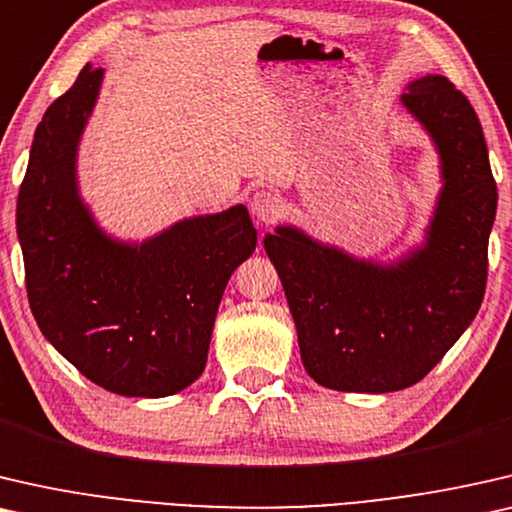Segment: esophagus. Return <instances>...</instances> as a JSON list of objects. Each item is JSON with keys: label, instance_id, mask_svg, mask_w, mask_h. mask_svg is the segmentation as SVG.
Listing matches in <instances>:
<instances>
[{"label": "esophagus", "instance_id": "obj_1", "mask_svg": "<svg viewBox=\"0 0 512 512\" xmlns=\"http://www.w3.org/2000/svg\"><path fill=\"white\" fill-rule=\"evenodd\" d=\"M250 211H253L257 222L271 225V222H276L280 218V213H283V199L269 190H257L253 194V199H250Z\"/></svg>", "mask_w": 512, "mask_h": 512}]
</instances>
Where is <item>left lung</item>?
Segmentation results:
<instances>
[{
	"mask_svg": "<svg viewBox=\"0 0 512 512\" xmlns=\"http://www.w3.org/2000/svg\"><path fill=\"white\" fill-rule=\"evenodd\" d=\"M434 139L443 192L427 243L394 266L359 262L294 227L264 236L308 376L338 392H397L427 376L485 297L496 183L478 115L445 76L401 95Z\"/></svg>",
	"mask_w": 512,
	"mask_h": 512,
	"instance_id": "left-lung-1",
	"label": "left lung"
}]
</instances>
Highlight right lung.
<instances>
[{"mask_svg":"<svg viewBox=\"0 0 512 512\" xmlns=\"http://www.w3.org/2000/svg\"><path fill=\"white\" fill-rule=\"evenodd\" d=\"M104 69L83 67L43 113L18 192L27 299L85 378L122 397H169L201 376L227 280L253 255L246 206L183 220L141 246L95 225L76 190V146Z\"/></svg>","mask_w":512,"mask_h":512,"instance_id":"1","label":"right lung"}]
</instances>
